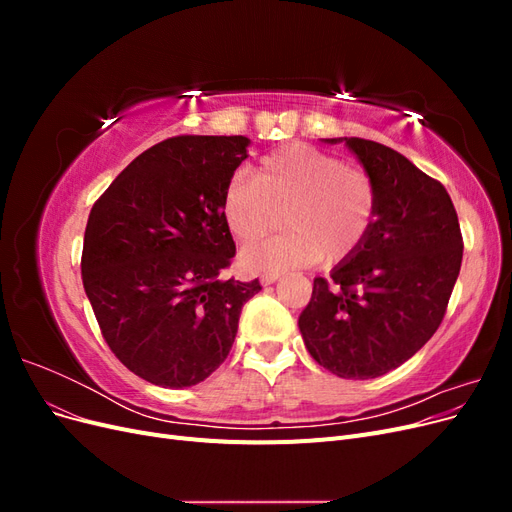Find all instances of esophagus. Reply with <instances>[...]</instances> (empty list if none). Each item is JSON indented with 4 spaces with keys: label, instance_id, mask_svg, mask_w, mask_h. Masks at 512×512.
<instances>
[{
    "label": "esophagus",
    "instance_id": "obj_1",
    "mask_svg": "<svg viewBox=\"0 0 512 512\" xmlns=\"http://www.w3.org/2000/svg\"><path fill=\"white\" fill-rule=\"evenodd\" d=\"M280 273H265V275H260V284L262 286H271V284H275L277 280H280Z\"/></svg>",
    "mask_w": 512,
    "mask_h": 512
}]
</instances>
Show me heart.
<instances>
[{"instance_id": "b5f03b06", "label": "heart", "mask_w": 512, "mask_h": 512, "mask_svg": "<svg viewBox=\"0 0 512 512\" xmlns=\"http://www.w3.org/2000/svg\"><path fill=\"white\" fill-rule=\"evenodd\" d=\"M376 183L361 166L312 145H288L260 160L256 175L237 173L222 194V215L232 235L250 243L280 226L288 230L245 247L239 265L250 273H277L339 265L367 241L376 222Z\"/></svg>"}]
</instances>
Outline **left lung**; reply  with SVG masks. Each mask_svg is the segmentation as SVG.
<instances>
[{
  "instance_id": "obj_1",
  "label": "left lung",
  "mask_w": 512,
  "mask_h": 512,
  "mask_svg": "<svg viewBox=\"0 0 512 512\" xmlns=\"http://www.w3.org/2000/svg\"><path fill=\"white\" fill-rule=\"evenodd\" d=\"M346 143L376 183V222L363 247L316 277L299 331L314 361L348 380L406 363L438 331L461 269L457 211L444 185L395 149L365 138Z\"/></svg>"
}]
</instances>
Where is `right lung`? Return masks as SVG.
<instances>
[{
  "mask_svg": "<svg viewBox=\"0 0 512 512\" xmlns=\"http://www.w3.org/2000/svg\"><path fill=\"white\" fill-rule=\"evenodd\" d=\"M245 136H175L141 153L91 207L83 286L108 348L138 378L183 389L235 342L258 280H222L235 241L222 215Z\"/></svg>",
  "mask_w": 512,
  "mask_h": 512,
  "instance_id": "obj_1",
  "label": "right lung"
}]
</instances>
